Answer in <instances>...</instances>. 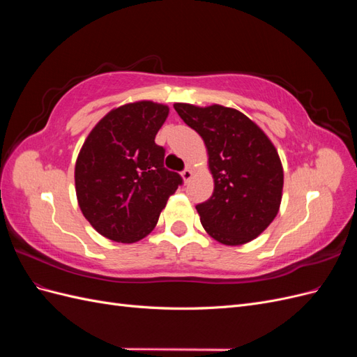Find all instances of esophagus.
I'll use <instances>...</instances> for the list:
<instances>
[{
  "mask_svg": "<svg viewBox=\"0 0 357 357\" xmlns=\"http://www.w3.org/2000/svg\"><path fill=\"white\" fill-rule=\"evenodd\" d=\"M192 174H193V172H192L190 168H186V169L181 171V177H183V180H185V183H188L190 180Z\"/></svg>",
  "mask_w": 357,
  "mask_h": 357,
  "instance_id": "obj_1",
  "label": "esophagus"
}]
</instances>
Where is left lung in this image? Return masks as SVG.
Wrapping results in <instances>:
<instances>
[{
    "instance_id": "1",
    "label": "left lung",
    "mask_w": 357,
    "mask_h": 357,
    "mask_svg": "<svg viewBox=\"0 0 357 357\" xmlns=\"http://www.w3.org/2000/svg\"><path fill=\"white\" fill-rule=\"evenodd\" d=\"M208 152L214 192L197 205L204 229L225 245L255 240L282 202L283 167L265 132L241 112L223 105L174 104Z\"/></svg>"
}]
</instances>
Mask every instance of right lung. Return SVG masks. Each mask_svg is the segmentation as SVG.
Returning <instances> with one entry per match:
<instances>
[{
	"mask_svg": "<svg viewBox=\"0 0 357 357\" xmlns=\"http://www.w3.org/2000/svg\"><path fill=\"white\" fill-rule=\"evenodd\" d=\"M164 104L138 101L105 114L77 156L75 193L88 222L105 238L135 243L153 231L183 178L164 167L155 137L168 117Z\"/></svg>",
	"mask_w": 357,
	"mask_h": 357,
	"instance_id": "right-lung-1",
	"label": "right lung"
}]
</instances>
